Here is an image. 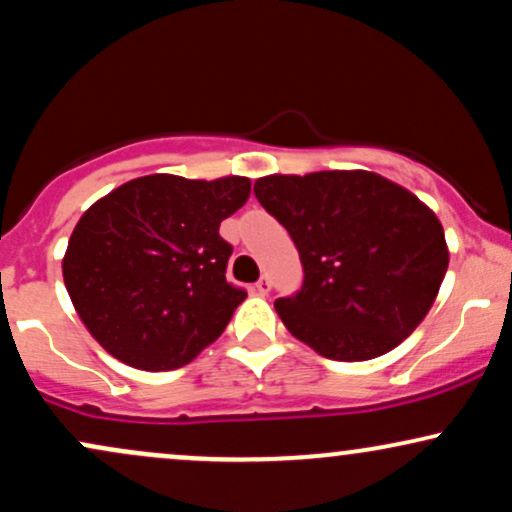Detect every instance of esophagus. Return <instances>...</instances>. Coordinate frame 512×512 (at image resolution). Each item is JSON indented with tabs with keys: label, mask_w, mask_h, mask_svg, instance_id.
<instances>
[{
	"label": "esophagus",
	"mask_w": 512,
	"mask_h": 512,
	"mask_svg": "<svg viewBox=\"0 0 512 512\" xmlns=\"http://www.w3.org/2000/svg\"><path fill=\"white\" fill-rule=\"evenodd\" d=\"M269 289H272V281H269V276H260V279H257V284H255V291L262 293V296H267Z\"/></svg>",
	"instance_id": "obj_1"
}]
</instances>
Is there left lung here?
I'll return each mask as SVG.
<instances>
[{
    "instance_id": "obj_1",
    "label": "left lung",
    "mask_w": 512,
    "mask_h": 512,
    "mask_svg": "<svg viewBox=\"0 0 512 512\" xmlns=\"http://www.w3.org/2000/svg\"><path fill=\"white\" fill-rule=\"evenodd\" d=\"M255 197L301 255V289L274 301L293 337L334 361H368L424 320L448 248L411 192L368 170H322L260 178Z\"/></svg>"
}]
</instances>
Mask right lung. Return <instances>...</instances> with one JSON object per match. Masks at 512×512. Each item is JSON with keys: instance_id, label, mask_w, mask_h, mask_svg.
<instances>
[{"instance_id": "obj_1", "label": "right lung", "mask_w": 512, "mask_h": 512, "mask_svg": "<svg viewBox=\"0 0 512 512\" xmlns=\"http://www.w3.org/2000/svg\"><path fill=\"white\" fill-rule=\"evenodd\" d=\"M248 197V178L146 175L81 216L62 274L108 354L142 370H173L221 337L248 291L226 279L233 245L219 226Z\"/></svg>"}]
</instances>
